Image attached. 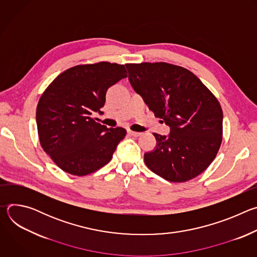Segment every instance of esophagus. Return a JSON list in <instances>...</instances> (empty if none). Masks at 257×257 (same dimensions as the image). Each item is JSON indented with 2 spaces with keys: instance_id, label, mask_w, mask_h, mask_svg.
<instances>
[{
  "instance_id": "34e87169",
  "label": "esophagus",
  "mask_w": 257,
  "mask_h": 257,
  "mask_svg": "<svg viewBox=\"0 0 257 257\" xmlns=\"http://www.w3.org/2000/svg\"><path fill=\"white\" fill-rule=\"evenodd\" d=\"M127 132H128V134H129V135L134 136V137H138V136H140V135H141V133H139V132H135V131H132V130H128Z\"/></svg>"
}]
</instances>
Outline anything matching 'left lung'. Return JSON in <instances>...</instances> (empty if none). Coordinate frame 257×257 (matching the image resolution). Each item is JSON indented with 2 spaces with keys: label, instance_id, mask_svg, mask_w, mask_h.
Segmentation results:
<instances>
[{
  "label": "left lung",
  "instance_id": "1",
  "mask_svg": "<svg viewBox=\"0 0 257 257\" xmlns=\"http://www.w3.org/2000/svg\"><path fill=\"white\" fill-rule=\"evenodd\" d=\"M129 81L157 118L171 129L154 133L157 145L144 154L151 171L170 182H186L215 159L223 139V111L211 91L185 68L159 62L125 64Z\"/></svg>",
  "mask_w": 257,
  "mask_h": 257
}]
</instances>
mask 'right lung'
I'll use <instances>...</instances> for the list:
<instances>
[{"label": "right lung", "instance_id": "1", "mask_svg": "<svg viewBox=\"0 0 257 257\" xmlns=\"http://www.w3.org/2000/svg\"><path fill=\"white\" fill-rule=\"evenodd\" d=\"M126 73L116 63L77 65L61 73L42 94L36 107L40 142L64 172L85 176L112 160L126 130L107 129L91 115L100 113L106 90Z\"/></svg>", "mask_w": 257, "mask_h": 257}]
</instances>
